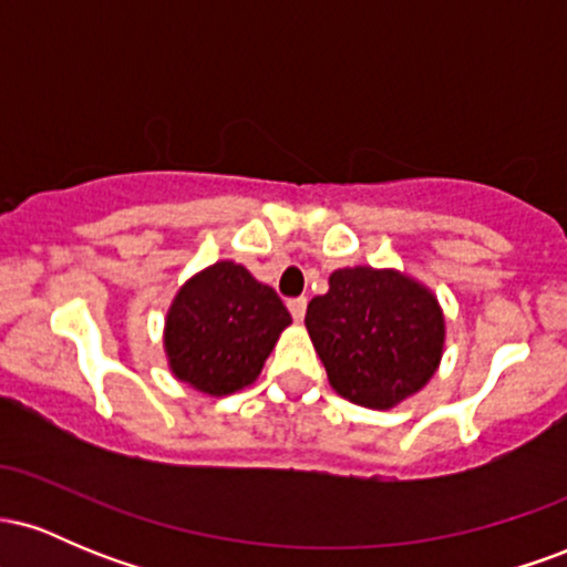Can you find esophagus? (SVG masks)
Returning a JSON list of instances; mask_svg holds the SVG:
<instances>
[{
  "label": "esophagus",
  "instance_id": "obj_1",
  "mask_svg": "<svg viewBox=\"0 0 567 567\" xmlns=\"http://www.w3.org/2000/svg\"><path fill=\"white\" fill-rule=\"evenodd\" d=\"M288 309H290L292 320H296V322H303V315H306V298H292V301H288Z\"/></svg>",
  "mask_w": 567,
  "mask_h": 567
}]
</instances>
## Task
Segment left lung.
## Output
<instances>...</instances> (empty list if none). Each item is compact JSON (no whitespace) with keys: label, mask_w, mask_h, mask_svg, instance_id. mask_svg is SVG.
I'll return each instance as SVG.
<instances>
[{"label":"left lung","mask_w":567,"mask_h":567,"mask_svg":"<svg viewBox=\"0 0 567 567\" xmlns=\"http://www.w3.org/2000/svg\"><path fill=\"white\" fill-rule=\"evenodd\" d=\"M309 301L306 330L343 400L392 410L419 394L445 354V311L429 285L400 269L347 266Z\"/></svg>","instance_id":"8db88e82"}]
</instances>
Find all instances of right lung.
Returning <instances> with one entry per match:
<instances>
[{
    "instance_id": "obj_1",
    "label": "right lung",
    "mask_w": 567,
    "mask_h": 567,
    "mask_svg": "<svg viewBox=\"0 0 567 567\" xmlns=\"http://www.w3.org/2000/svg\"><path fill=\"white\" fill-rule=\"evenodd\" d=\"M290 322L277 292L243 264H210L188 277L167 306V368L194 392L234 394L256 383Z\"/></svg>"
}]
</instances>
